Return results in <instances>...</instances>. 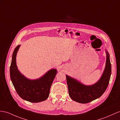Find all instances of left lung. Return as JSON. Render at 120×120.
Segmentation results:
<instances>
[{
    "mask_svg": "<svg viewBox=\"0 0 120 120\" xmlns=\"http://www.w3.org/2000/svg\"><path fill=\"white\" fill-rule=\"evenodd\" d=\"M106 60L105 69L99 80L96 83L86 86L75 79L66 75L69 96L76 102L87 103L99 98L108 86L112 72L109 55L106 50Z\"/></svg>",
    "mask_w": 120,
    "mask_h": 120,
    "instance_id": "8db88e82",
    "label": "left lung"
}]
</instances>
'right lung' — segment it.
Segmentation results:
<instances>
[{"label":"right lung","instance_id":"add662e5","mask_svg":"<svg viewBox=\"0 0 120 120\" xmlns=\"http://www.w3.org/2000/svg\"><path fill=\"white\" fill-rule=\"evenodd\" d=\"M20 45L15 49L10 66V77L17 93L23 99L38 103L46 100L50 94L51 86L57 71L52 69L36 79H30L21 74L16 64V55Z\"/></svg>","mask_w":120,"mask_h":120}]
</instances>
